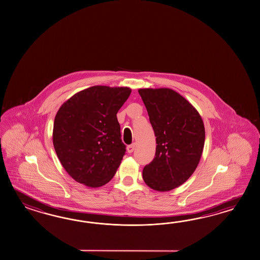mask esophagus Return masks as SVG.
<instances>
[{
    "label": "esophagus",
    "instance_id": "esophagus-1",
    "mask_svg": "<svg viewBox=\"0 0 260 260\" xmlns=\"http://www.w3.org/2000/svg\"><path fill=\"white\" fill-rule=\"evenodd\" d=\"M135 147L136 145L135 144H132V145H129L127 147V151L129 152V153H132L133 152L134 150H135Z\"/></svg>",
    "mask_w": 260,
    "mask_h": 260
}]
</instances>
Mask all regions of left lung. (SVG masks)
<instances>
[{
    "label": "left lung",
    "mask_w": 260,
    "mask_h": 260,
    "mask_svg": "<svg viewBox=\"0 0 260 260\" xmlns=\"http://www.w3.org/2000/svg\"><path fill=\"white\" fill-rule=\"evenodd\" d=\"M156 137L155 157L143 169L146 184L158 192L179 187L200 164L205 127L199 111L169 88L139 89Z\"/></svg>",
    "instance_id": "8db88e82"
}]
</instances>
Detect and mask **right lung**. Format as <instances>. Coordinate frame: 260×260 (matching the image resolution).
<instances>
[{"label":"right lung","mask_w":260,"mask_h":260,"mask_svg":"<svg viewBox=\"0 0 260 260\" xmlns=\"http://www.w3.org/2000/svg\"><path fill=\"white\" fill-rule=\"evenodd\" d=\"M130 93L128 87L92 86L60 106L55 116L53 146L75 181L96 188L113 178L126 151L117 113Z\"/></svg>","instance_id":"obj_1"}]
</instances>
